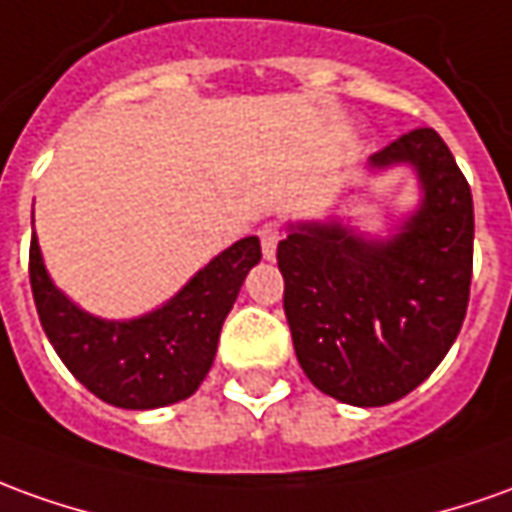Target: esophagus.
<instances>
[{
	"mask_svg": "<svg viewBox=\"0 0 512 512\" xmlns=\"http://www.w3.org/2000/svg\"><path fill=\"white\" fill-rule=\"evenodd\" d=\"M259 239H262L264 259H276L278 242H281V228H278L276 222H267V225H262V228H259Z\"/></svg>",
	"mask_w": 512,
	"mask_h": 512,
	"instance_id": "esophagus-1",
	"label": "esophagus"
}]
</instances>
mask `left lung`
Wrapping results in <instances>:
<instances>
[{
  "instance_id": "left-lung-1",
  "label": "left lung",
  "mask_w": 512,
  "mask_h": 512,
  "mask_svg": "<svg viewBox=\"0 0 512 512\" xmlns=\"http://www.w3.org/2000/svg\"><path fill=\"white\" fill-rule=\"evenodd\" d=\"M410 164L421 206L387 239L351 225L298 222L278 242L284 312L303 373L354 407H384L424 382L457 340L474 264V200L432 128L370 155V169Z\"/></svg>"
}]
</instances>
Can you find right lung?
I'll list each match as a JSON object with an SVG mask.
<instances>
[{
    "instance_id": "add662e5",
    "label": "right lung",
    "mask_w": 512,
    "mask_h": 512,
    "mask_svg": "<svg viewBox=\"0 0 512 512\" xmlns=\"http://www.w3.org/2000/svg\"><path fill=\"white\" fill-rule=\"evenodd\" d=\"M259 259V236H245L214 256L161 309L133 320H102L52 284L33 234L30 287L49 343L77 382L105 404L155 410L189 398L206 379L222 323Z\"/></svg>"
}]
</instances>
